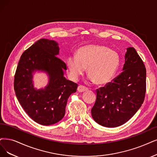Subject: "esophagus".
I'll list each match as a JSON object with an SVG mask.
<instances>
[{
	"mask_svg": "<svg viewBox=\"0 0 157 157\" xmlns=\"http://www.w3.org/2000/svg\"><path fill=\"white\" fill-rule=\"evenodd\" d=\"M87 90H88V89L83 85H79L78 87V91L79 92H83L86 91Z\"/></svg>",
	"mask_w": 157,
	"mask_h": 157,
	"instance_id": "1",
	"label": "esophagus"
}]
</instances>
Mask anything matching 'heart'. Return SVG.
Here are the masks:
<instances>
[{
  "instance_id": "obj_1",
  "label": "heart",
  "mask_w": 157,
  "mask_h": 157,
  "mask_svg": "<svg viewBox=\"0 0 157 157\" xmlns=\"http://www.w3.org/2000/svg\"><path fill=\"white\" fill-rule=\"evenodd\" d=\"M70 76L77 79L88 68L89 79L98 85H105L113 79L120 66L117 52L103 44H89L80 47L76 56L67 59Z\"/></svg>"
}]
</instances>
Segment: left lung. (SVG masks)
<instances>
[{"instance_id": "1", "label": "left lung", "mask_w": 157, "mask_h": 157, "mask_svg": "<svg viewBox=\"0 0 157 157\" xmlns=\"http://www.w3.org/2000/svg\"><path fill=\"white\" fill-rule=\"evenodd\" d=\"M146 69L136 50L127 48L123 72L112 83L97 90L92 118L106 127L124 124L140 108L146 88Z\"/></svg>"}]
</instances>
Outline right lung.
<instances>
[{"instance_id": "obj_1", "label": "right lung", "mask_w": 157, "mask_h": 157, "mask_svg": "<svg viewBox=\"0 0 157 157\" xmlns=\"http://www.w3.org/2000/svg\"><path fill=\"white\" fill-rule=\"evenodd\" d=\"M59 54L56 41L40 39L23 52L16 70V96L29 117L40 125H50L62 120L69 96L76 92L78 84L64 76L67 66L57 57ZM36 72L48 75V83L44 88L34 86Z\"/></svg>"}]
</instances>
